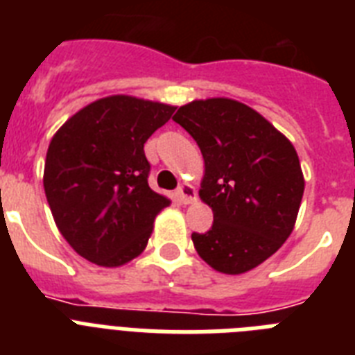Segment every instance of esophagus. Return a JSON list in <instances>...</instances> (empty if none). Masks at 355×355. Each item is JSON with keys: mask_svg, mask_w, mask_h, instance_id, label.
Returning <instances> with one entry per match:
<instances>
[{"mask_svg": "<svg viewBox=\"0 0 355 355\" xmlns=\"http://www.w3.org/2000/svg\"><path fill=\"white\" fill-rule=\"evenodd\" d=\"M177 198L182 204H193V202L196 200V191L195 187L191 186V184H186L184 182L182 186L178 187L177 189Z\"/></svg>", "mask_w": 355, "mask_h": 355, "instance_id": "esophagus-1", "label": "esophagus"}]
</instances>
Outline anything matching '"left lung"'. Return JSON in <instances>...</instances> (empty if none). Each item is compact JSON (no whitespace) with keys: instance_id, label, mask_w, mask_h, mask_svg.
I'll return each instance as SVG.
<instances>
[{"instance_id":"obj_1","label":"left lung","mask_w":355,"mask_h":355,"mask_svg":"<svg viewBox=\"0 0 355 355\" xmlns=\"http://www.w3.org/2000/svg\"><path fill=\"white\" fill-rule=\"evenodd\" d=\"M173 121L204 157L202 200L213 227L191 240L202 260L223 274L263 263L291 236L305 180L293 142L247 104L227 97L193 101Z\"/></svg>"}]
</instances>
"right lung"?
<instances>
[{
    "mask_svg": "<svg viewBox=\"0 0 355 355\" xmlns=\"http://www.w3.org/2000/svg\"><path fill=\"white\" fill-rule=\"evenodd\" d=\"M175 106L110 95L71 115L50 141L43 186L59 233L79 256L121 267L141 254L169 198L148 184L146 141Z\"/></svg>",
    "mask_w": 355,
    "mask_h": 355,
    "instance_id": "1",
    "label": "right lung"
}]
</instances>
